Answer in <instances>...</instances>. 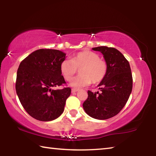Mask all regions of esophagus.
Listing matches in <instances>:
<instances>
[{"instance_id": "34e87169", "label": "esophagus", "mask_w": 156, "mask_h": 156, "mask_svg": "<svg viewBox=\"0 0 156 156\" xmlns=\"http://www.w3.org/2000/svg\"><path fill=\"white\" fill-rule=\"evenodd\" d=\"M78 91V89H72V93H75V92H77Z\"/></svg>"}]
</instances>
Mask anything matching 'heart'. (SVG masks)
I'll list each match as a JSON object with an SVG mask.
<instances>
[{
    "mask_svg": "<svg viewBox=\"0 0 156 156\" xmlns=\"http://www.w3.org/2000/svg\"><path fill=\"white\" fill-rule=\"evenodd\" d=\"M81 69V76L74 79L78 69ZM60 72L70 85L76 89L87 87L91 83H99L104 80L107 73V64L94 51L85 50L78 52L72 60H65L60 65Z\"/></svg>",
    "mask_w": 156,
    "mask_h": 156,
    "instance_id": "heart-1",
    "label": "heart"
}]
</instances>
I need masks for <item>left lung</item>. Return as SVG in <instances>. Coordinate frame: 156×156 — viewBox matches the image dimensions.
<instances>
[{
  "instance_id": "1",
  "label": "left lung",
  "mask_w": 156,
  "mask_h": 156,
  "mask_svg": "<svg viewBox=\"0 0 156 156\" xmlns=\"http://www.w3.org/2000/svg\"><path fill=\"white\" fill-rule=\"evenodd\" d=\"M92 49L103 54L107 73L98 85L101 93L89 90L83 105L89 116L106 120L117 115L125 107L132 91L133 78L129 61L118 49L106 46Z\"/></svg>"
}]
</instances>
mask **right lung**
I'll list each match as a JSON object with an SVG mask.
<instances>
[{
	"instance_id": "add662e5",
	"label": "right lung",
	"mask_w": 156,
	"mask_h": 156,
	"mask_svg": "<svg viewBox=\"0 0 156 156\" xmlns=\"http://www.w3.org/2000/svg\"><path fill=\"white\" fill-rule=\"evenodd\" d=\"M66 54L56 49H41L22 60L17 71L16 91L25 110L40 121H51L62 114L72 89H54L66 84L60 65Z\"/></svg>"
}]
</instances>
